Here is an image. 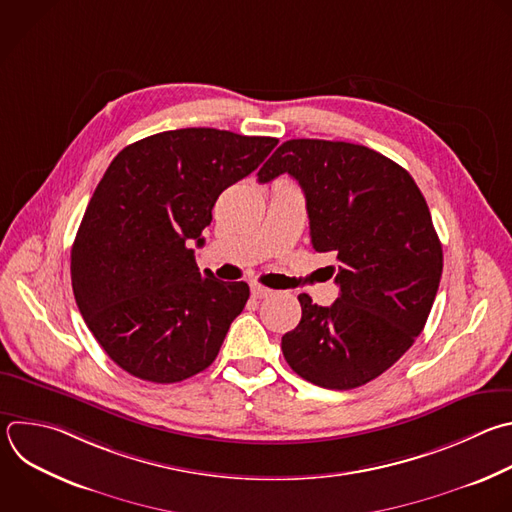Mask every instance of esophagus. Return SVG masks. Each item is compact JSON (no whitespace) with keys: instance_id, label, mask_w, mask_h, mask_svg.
Returning a JSON list of instances; mask_svg holds the SVG:
<instances>
[{"instance_id":"esophagus-1","label":"esophagus","mask_w":512,"mask_h":512,"mask_svg":"<svg viewBox=\"0 0 512 512\" xmlns=\"http://www.w3.org/2000/svg\"><path fill=\"white\" fill-rule=\"evenodd\" d=\"M251 295H253L255 299H263V297L273 295V291H271L269 287H263V285H259V283H253V285H251Z\"/></svg>"}]
</instances>
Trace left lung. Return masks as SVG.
Masks as SVG:
<instances>
[{
    "instance_id": "8db88e82",
    "label": "left lung",
    "mask_w": 512,
    "mask_h": 512,
    "mask_svg": "<svg viewBox=\"0 0 512 512\" xmlns=\"http://www.w3.org/2000/svg\"><path fill=\"white\" fill-rule=\"evenodd\" d=\"M291 175L305 193L311 247L335 257L339 297L321 307L307 293L301 321L281 337L291 370L327 390H352L392 368L426 325L442 245L406 168L352 142L293 138L257 173Z\"/></svg>"
}]
</instances>
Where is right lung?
<instances>
[{"mask_svg":"<svg viewBox=\"0 0 512 512\" xmlns=\"http://www.w3.org/2000/svg\"><path fill=\"white\" fill-rule=\"evenodd\" d=\"M277 142L166 130L128 144L106 168L72 245V289L96 342L130 376L175 384L215 362L249 285L201 273L191 241L203 245L219 195Z\"/></svg>","mask_w":512,"mask_h":512,"instance_id":"right-lung-1","label":"right lung"}]
</instances>
